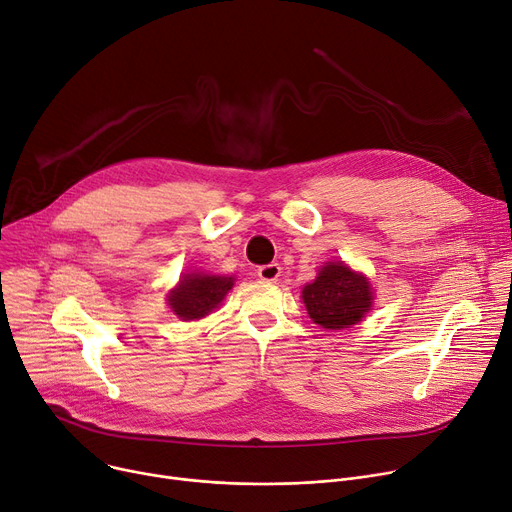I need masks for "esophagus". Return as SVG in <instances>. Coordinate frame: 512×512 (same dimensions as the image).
Returning a JSON list of instances; mask_svg holds the SVG:
<instances>
[{
    "label": "esophagus",
    "mask_w": 512,
    "mask_h": 512,
    "mask_svg": "<svg viewBox=\"0 0 512 512\" xmlns=\"http://www.w3.org/2000/svg\"><path fill=\"white\" fill-rule=\"evenodd\" d=\"M280 273H282L280 263H267V265H261L257 269L259 280H263V282H275L277 277H280Z\"/></svg>",
    "instance_id": "34e87169"
}]
</instances>
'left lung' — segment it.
Listing matches in <instances>:
<instances>
[{"label": "left lung", "instance_id": "1", "mask_svg": "<svg viewBox=\"0 0 512 512\" xmlns=\"http://www.w3.org/2000/svg\"><path fill=\"white\" fill-rule=\"evenodd\" d=\"M302 298L310 318L329 331H341L357 324L374 300L369 282L343 261L324 265L316 280L304 286Z\"/></svg>", "mask_w": 512, "mask_h": 512}]
</instances>
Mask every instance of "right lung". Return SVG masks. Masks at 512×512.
I'll use <instances>...</instances> for the list:
<instances>
[{"label": "right lung", "mask_w": 512, "mask_h": 512, "mask_svg": "<svg viewBox=\"0 0 512 512\" xmlns=\"http://www.w3.org/2000/svg\"><path fill=\"white\" fill-rule=\"evenodd\" d=\"M232 288V277L222 275H185L167 296L171 310L183 320H198L210 314Z\"/></svg>", "instance_id": "add662e5"}]
</instances>
